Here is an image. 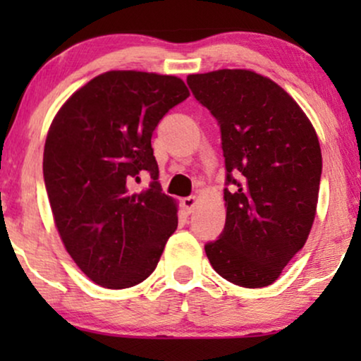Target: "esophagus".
<instances>
[{"label": "esophagus", "instance_id": "34e87169", "mask_svg": "<svg viewBox=\"0 0 361 361\" xmlns=\"http://www.w3.org/2000/svg\"><path fill=\"white\" fill-rule=\"evenodd\" d=\"M182 205H184V209L189 212V214H192V212H194V209H195V205H197V197H194V195L185 197V199L182 200Z\"/></svg>", "mask_w": 361, "mask_h": 361}]
</instances>
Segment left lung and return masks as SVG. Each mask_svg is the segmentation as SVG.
I'll use <instances>...</instances> for the list:
<instances>
[{
	"label": "left lung",
	"mask_w": 361,
	"mask_h": 361,
	"mask_svg": "<svg viewBox=\"0 0 361 361\" xmlns=\"http://www.w3.org/2000/svg\"><path fill=\"white\" fill-rule=\"evenodd\" d=\"M220 126L226 220L205 245L210 264L241 288H264L302 250L319 199L322 154L298 103L268 77L224 71L187 77Z\"/></svg>",
	"instance_id": "obj_1"
}]
</instances>
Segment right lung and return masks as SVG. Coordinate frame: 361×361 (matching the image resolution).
<instances>
[{"mask_svg": "<svg viewBox=\"0 0 361 361\" xmlns=\"http://www.w3.org/2000/svg\"><path fill=\"white\" fill-rule=\"evenodd\" d=\"M187 97L177 77L111 71L73 93L54 118L42 162L54 220L75 264L103 288L142 283L177 228L151 137ZM142 173L150 187L136 192Z\"/></svg>", "mask_w": 361, "mask_h": 361, "instance_id": "right-lung-1", "label": "right lung"}]
</instances>
